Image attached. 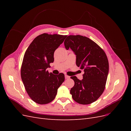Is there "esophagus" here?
<instances>
[{
    "instance_id": "esophagus-1",
    "label": "esophagus",
    "mask_w": 131,
    "mask_h": 131,
    "mask_svg": "<svg viewBox=\"0 0 131 131\" xmlns=\"http://www.w3.org/2000/svg\"><path fill=\"white\" fill-rule=\"evenodd\" d=\"M69 78H70V77H69V76H68V75H65V79H69Z\"/></svg>"
}]
</instances>
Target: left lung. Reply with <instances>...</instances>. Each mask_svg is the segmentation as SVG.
I'll use <instances>...</instances> for the list:
<instances>
[{"label":"left lung","mask_w":131,"mask_h":131,"mask_svg":"<svg viewBox=\"0 0 131 131\" xmlns=\"http://www.w3.org/2000/svg\"><path fill=\"white\" fill-rule=\"evenodd\" d=\"M66 50L76 55V64L84 69L83 79L71 77L74 86L70 90L73 100L81 104L97 101L105 89L109 73V62L104 51L96 42L82 35H69L64 42Z\"/></svg>","instance_id":"left-lung-1"}]
</instances>
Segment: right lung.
Segmentation results:
<instances>
[{
  "mask_svg": "<svg viewBox=\"0 0 131 131\" xmlns=\"http://www.w3.org/2000/svg\"><path fill=\"white\" fill-rule=\"evenodd\" d=\"M67 35L43 33L35 38L23 57L21 75L28 94L34 102L46 104L52 102L64 81V75L49 73L47 68L54 61V52Z\"/></svg>",
  "mask_w": 131,
  "mask_h": 131,
  "instance_id": "obj_1",
  "label": "right lung"
}]
</instances>
